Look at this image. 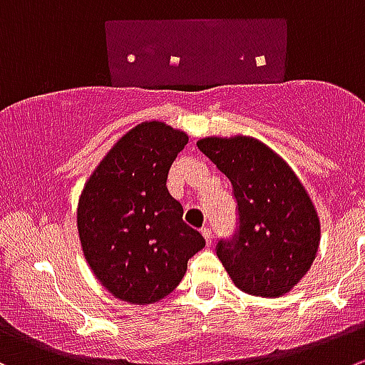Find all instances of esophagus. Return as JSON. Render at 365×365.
I'll list each match as a JSON object with an SVG mask.
<instances>
[{"instance_id": "obj_1", "label": "esophagus", "mask_w": 365, "mask_h": 365, "mask_svg": "<svg viewBox=\"0 0 365 365\" xmlns=\"http://www.w3.org/2000/svg\"><path fill=\"white\" fill-rule=\"evenodd\" d=\"M200 232H202L204 240H206L207 245L213 244V231H211V227H202L200 229Z\"/></svg>"}]
</instances>
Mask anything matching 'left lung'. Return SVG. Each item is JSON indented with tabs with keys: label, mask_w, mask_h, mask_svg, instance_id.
<instances>
[{
	"label": "left lung",
	"mask_w": 365,
	"mask_h": 365,
	"mask_svg": "<svg viewBox=\"0 0 365 365\" xmlns=\"http://www.w3.org/2000/svg\"><path fill=\"white\" fill-rule=\"evenodd\" d=\"M197 147L231 180L237 199V232L217 245L232 283L259 297L290 292L310 270L321 242V222L301 180L255 138L211 136Z\"/></svg>",
	"instance_id": "left-lung-1"
}]
</instances>
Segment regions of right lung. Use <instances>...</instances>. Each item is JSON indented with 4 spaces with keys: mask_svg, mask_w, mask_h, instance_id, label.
Returning a JSON list of instances; mask_svg holds the SVG:
<instances>
[{
    "mask_svg": "<svg viewBox=\"0 0 365 365\" xmlns=\"http://www.w3.org/2000/svg\"><path fill=\"white\" fill-rule=\"evenodd\" d=\"M188 136L163 121H143L116 141L86 182L76 225L96 279L133 304L158 303L206 245L182 222L166 188L168 170Z\"/></svg>",
    "mask_w": 365,
    "mask_h": 365,
    "instance_id": "obj_1",
    "label": "right lung"
}]
</instances>
